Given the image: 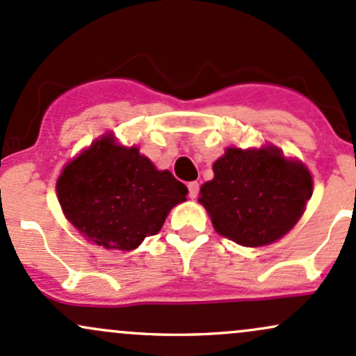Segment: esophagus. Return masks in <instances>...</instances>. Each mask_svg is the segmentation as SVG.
I'll return each mask as SVG.
<instances>
[{
  "label": "esophagus",
  "mask_w": 356,
  "mask_h": 356,
  "mask_svg": "<svg viewBox=\"0 0 356 356\" xmlns=\"http://www.w3.org/2000/svg\"><path fill=\"white\" fill-rule=\"evenodd\" d=\"M198 191H200V185H198L197 181L188 183V197H190L191 200L198 197Z\"/></svg>",
  "instance_id": "obj_1"
}]
</instances>
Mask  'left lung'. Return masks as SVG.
Instances as JSON below:
<instances>
[{"label":"left lung","mask_w":356,"mask_h":356,"mask_svg":"<svg viewBox=\"0 0 356 356\" xmlns=\"http://www.w3.org/2000/svg\"><path fill=\"white\" fill-rule=\"evenodd\" d=\"M313 195L309 170L275 146L227 147L213 163V179L203 183L198 202L213 229L245 247H262L296 225Z\"/></svg>","instance_id":"1"}]
</instances>
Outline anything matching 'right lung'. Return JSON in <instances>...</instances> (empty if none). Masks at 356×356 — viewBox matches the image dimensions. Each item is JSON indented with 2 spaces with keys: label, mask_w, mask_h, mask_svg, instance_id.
<instances>
[{
  "label": "right lung",
  "mask_w": 356,
  "mask_h": 356,
  "mask_svg": "<svg viewBox=\"0 0 356 356\" xmlns=\"http://www.w3.org/2000/svg\"><path fill=\"white\" fill-rule=\"evenodd\" d=\"M186 193L170 171L156 170L136 146L118 145L113 134L92 143L57 179L67 220L92 243L118 250L158 234Z\"/></svg>",
  "instance_id": "right-lung-1"
}]
</instances>
